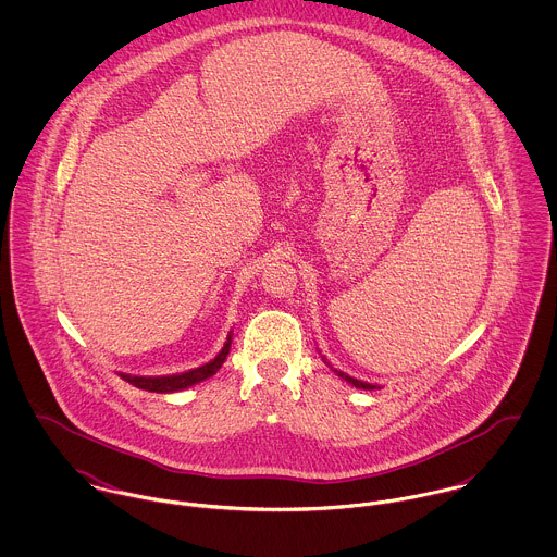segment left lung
<instances>
[{
    "label": "left lung",
    "instance_id": "obj_1",
    "mask_svg": "<svg viewBox=\"0 0 557 557\" xmlns=\"http://www.w3.org/2000/svg\"><path fill=\"white\" fill-rule=\"evenodd\" d=\"M338 373V377H343L345 382H349L351 386H356V388H364V391H375V386L373 384H367V382H360V380H354V377H349V375H345V373H341V371H336Z\"/></svg>",
    "mask_w": 557,
    "mask_h": 557
}]
</instances>
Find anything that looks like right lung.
I'll return each mask as SVG.
<instances>
[{"mask_svg": "<svg viewBox=\"0 0 557 557\" xmlns=\"http://www.w3.org/2000/svg\"><path fill=\"white\" fill-rule=\"evenodd\" d=\"M230 347H232V336L227 338L225 347L221 349V354H219L212 362H208V364H203V367H199V369L180 373V375H166V377H135V375H122V377H124L128 384L141 388V391H150V393H175V391H184V388H188V386H193V384H199V382L212 377V375L221 369V364L225 362V358H227V354H230Z\"/></svg>", "mask_w": 557, "mask_h": 557, "instance_id": "1", "label": "right lung"}]
</instances>
